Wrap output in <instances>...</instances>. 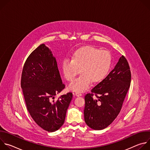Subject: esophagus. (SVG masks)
<instances>
[{
	"mask_svg": "<svg viewBox=\"0 0 150 150\" xmlns=\"http://www.w3.org/2000/svg\"><path fill=\"white\" fill-rule=\"evenodd\" d=\"M75 95L76 96H77V97H80V96H82V94H81V93H76L75 94Z\"/></svg>",
	"mask_w": 150,
	"mask_h": 150,
	"instance_id": "1",
	"label": "esophagus"
}]
</instances>
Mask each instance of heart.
<instances>
[{"mask_svg":"<svg viewBox=\"0 0 150 150\" xmlns=\"http://www.w3.org/2000/svg\"><path fill=\"white\" fill-rule=\"evenodd\" d=\"M112 63L110 52L106 50L86 46L78 49L73 54L72 60H64L62 71L65 79L72 81L79 74H82L69 85V89L78 93L88 89L92 82L98 83L108 75Z\"/></svg>","mask_w":150,"mask_h":150,"instance_id":"1","label":"heart"}]
</instances>
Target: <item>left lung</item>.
I'll list each match as a JSON object with an SVG mask.
<instances>
[{
	"label": "left lung",
	"mask_w": 150,
	"mask_h": 150,
	"mask_svg": "<svg viewBox=\"0 0 150 150\" xmlns=\"http://www.w3.org/2000/svg\"><path fill=\"white\" fill-rule=\"evenodd\" d=\"M131 81L129 64L122 55L109 74L85 96L84 119L90 127L101 130L113 122L120 112Z\"/></svg>",
	"instance_id": "8db88e82"
}]
</instances>
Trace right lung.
<instances>
[{
  "label": "right lung",
  "mask_w": 150,
  "mask_h": 150,
  "mask_svg": "<svg viewBox=\"0 0 150 150\" xmlns=\"http://www.w3.org/2000/svg\"><path fill=\"white\" fill-rule=\"evenodd\" d=\"M21 85L27 110L35 122L46 131L58 130L65 122L72 93L54 100L65 86L56 58L45 44L40 45L27 59Z\"/></svg>",
  "instance_id": "right-lung-1"
}]
</instances>
